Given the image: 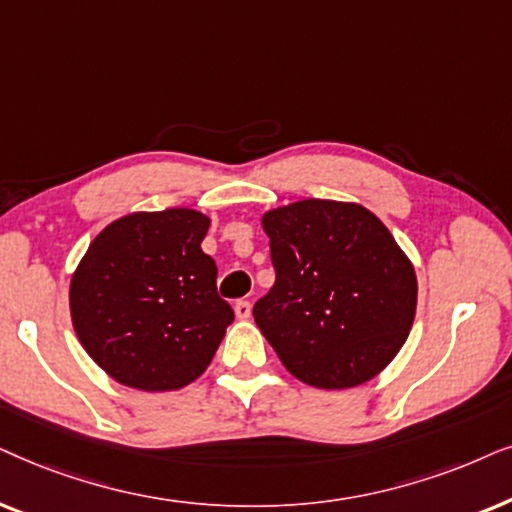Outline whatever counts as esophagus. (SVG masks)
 Masks as SVG:
<instances>
[{
    "mask_svg": "<svg viewBox=\"0 0 512 512\" xmlns=\"http://www.w3.org/2000/svg\"><path fill=\"white\" fill-rule=\"evenodd\" d=\"M234 311H236V318L245 320V318H250V311H252V306H250L248 299H238V302L234 304Z\"/></svg>",
    "mask_w": 512,
    "mask_h": 512,
    "instance_id": "esophagus-1",
    "label": "esophagus"
}]
</instances>
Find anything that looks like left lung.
Listing matches in <instances>:
<instances>
[{"label": "left lung", "instance_id": "left-lung-1", "mask_svg": "<svg viewBox=\"0 0 512 512\" xmlns=\"http://www.w3.org/2000/svg\"><path fill=\"white\" fill-rule=\"evenodd\" d=\"M276 283L252 316L290 374L316 388L372 379L405 344L417 276L377 215L306 199L264 215Z\"/></svg>", "mask_w": 512, "mask_h": 512}]
</instances>
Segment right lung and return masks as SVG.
I'll list each match as a JSON object with an SVG mask.
<instances>
[{
    "label": "right lung",
    "instance_id": "add662e5",
    "mask_svg": "<svg viewBox=\"0 0 512 512\" xmlns=\"http://www.w3.org/2000/svg\"><path fill=\"white\" fill-rule=\"evenodd\" d=\"M210 220L189 208L133 213L88 245L70 285L88 356L119 384L175 391L201 377L234 311L201 250Z\"/></svg>",
    "mask_w": 512,
    "mask_h": 512
}]
</instances>
